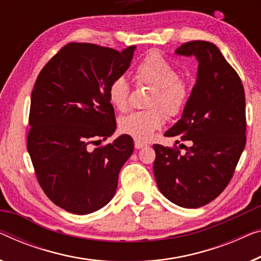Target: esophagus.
Returning a JSON list of instances; mask_svg holds the SVG:
<instances>
[{"label":"esophagus","instance_id":"34e87169","mask_svg":"<svg viewBox=\"0 0 261 261\" xmlns=\"http://www.w3.org/2000/svg\"><path fill=\"white\" fill-rule=\"evenodd\" d=\"M147 145L146 143H143L141 141H138V140H135V148L140 149V148H143V147H146Z\"/></svg>","mask_w":261,"mask_h":261}]
</instances>
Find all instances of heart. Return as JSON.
Segmentation results:
<instances>
[{"label":"heart","instance_id":"1","mask_svg":"<svg viewBox=\"0 0 261 261\" xmlns=\"http://www.w3.org/2000/svg\"><path fill=\"white\" fill-rule=\"evenodd\" d=\"M135 80L138 84L154 87L147 106L150 109L133 112L120 119L119 126L124 134L139 141H148L154 130L165 121L164 113L169 118L182 111L188 100V87L179 79V71L156 51L149 53L135 68ZM130 87L123 76L111 82L108 88V100L115 109L127 111L129 102Z\"/></svg>","mask_w":261,"mask_h":261}]
</instances>
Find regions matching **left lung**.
Masks as SVG:
<instances>
[{"instance_id":"1","label":"left lung","mask_w":261,"mask_h":261,"mask_svg":"<svg viewBox=\"0 0 261 261\" xmlns=\"http://www.w3.org/2000/svg\"><path fill=\"white\" fill-rule=\"evenodd\" d=\"M175 54L195 56L198 74L181 119L165 137L175 138V143L190 141L191 146H185L182 155L176 146L154 145L153 171L169 201L198 208L225 190L246 145L245 92L239 75L215 44L191 41Z\"/></svg>"}]
</instances>
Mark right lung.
Here are the masks:
<instances>
[{"label":"right lung","mask_w":261,"mask_h":261,"mask_svg":"<svg viewBox=\"0 0 261 261\" xmlns=\"http://www.w3.org/2000/svg\"><path fill=\"white\" fill-rule=\"evenodd\" d=\"M122 51L68 43L40 71L30 100L28 153L41 188L56 206L89 214L111 201L134 149L129 135L93 148L116 129L108 88L130 66Z\"/></svg>","instance_id":"obj_1"}]
</instances>
